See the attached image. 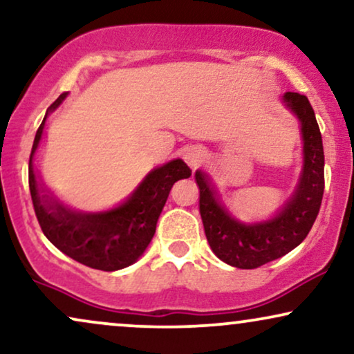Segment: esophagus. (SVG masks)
<instances>
[{
    "mask_svg": "<svg viewBox=\"0 0 354 354\" xmlns=\"http://www.w3.org/2000/svg\"><path fill=\"white\" fill-rule=\"evenodd\" d=\"M183 156H185V160L188 162V166H192V167L198 166V164L201 162V158H203L200 151H196V149H188Z\"/></svg>",
    "mask_w": 354,
    "mask_h": 354,
    "instance_id": "esophagus-1",
    "label": "esophagus"
}]
</instances>
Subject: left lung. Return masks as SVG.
<instances>
[{
	"instance_id": "obj_1",
	"label": "left lung",
	"mask_w": 354,
	"mask_h": 354,
	"mask_svg": "<svg viewBox=\"0 0 354 354\" xmlns=\"http://www.w3.org/2000/svg\"><path fill=\"white\" fill-rule=\"evenodd\" d=\"M283 100L301 122L304 167L296 192L277 216L242 224L229 216L205 174L196 171L200 214L211 250L231 267L252 270L286 255L301 244L317 218L324 196V146L314 109L306 95L286 93Z\"/></svg>"
}]
</instances>
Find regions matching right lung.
Returning <instances> with one entry per match:
<instances>
[{
  "instance_id": "right-lung-1",
  "label": "right lung",
  "mask_w": 354,
  "mask_h": 354,
  "mask_svg": "<svg viewBox=\"0 0 354 354\" xmlns=\"http://www.w3.org/2000/svg\"><path fill=\"white\" fill-rule=\"evenodd\" d=\"M66 97L63 93L45 113L35 133L29 159V188L35 216L52 244L86 267L115 272L135 263L143 255L156 232L159 214L169 192L180 178L192 176L182 159H174L151 171L130 198L118 208L104 213H76L53 196L44 194L34 171V154L42 138L45 120Z\"/></svg>"
}]
</instances>
